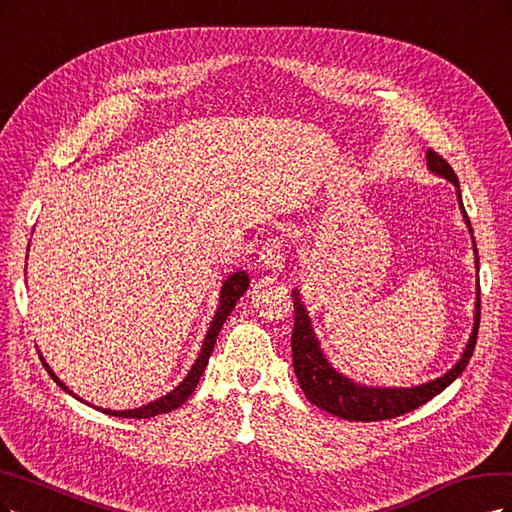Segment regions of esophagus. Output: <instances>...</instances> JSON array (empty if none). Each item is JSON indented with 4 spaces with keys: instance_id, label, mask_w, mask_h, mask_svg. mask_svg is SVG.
Listing matches in <instances>:
<instances>
[{
    "instance_id": "1",
    "label": "esophagus",
    "mask_w": 512,
    "mask_h": 512,
    "mask_svg": "<svg viewBox=\"0 0 512 512\" xmlns=\"http://www.w3.org/2000/svg\"><path fill=\"white\" fill-rule=\"evenodd\" d=\"M259 261L263 263L266 268L272 270H280L285 263V246L283 240H278L276 236L268 238L266 242L261 244V251H259Z\"/></svg>"
}]
</instances>
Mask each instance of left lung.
I'll list each match as a JSON object with an SVG mask.
<instances>
[{"mask_svg": "<svg viewBox=\"0 0 512 512\" xmlns=\"http://www.w3.org/2000/svg\"><path fill=\"white\" fill-rule=\"evenodd\" d=\"M427 166H430L432 172L444 176L447 180L457 187L459 195V183L453 168L449 166V161L440 157L434 148H427ZM461 202V195H459ZM461 212H464V219L470 227V219L466 214L464 204H461ZM472 234V227H470ZM474 240V236H472ZM476 251V244H474ZM478 293H481V287H478ZM293 334H291V351H293V370L295 376H298L300 387L308 402L315 406L323 408L325 412L346 421H361V423H370V421H385L406 415V412L415 410L423 406L425 402H430L434 395L447 389L455 378L466 370L468 361L474 353L476 338H478V323H481V298L476 302V321H474V332L470 336V342L466 346L464 355L457 361V364L440 378L432 383H425L412 389H376V387H361L349 378H344L338 374L332 366L327 364V359L323 357L319 342L312 334L310 319L304 310V304L300 302L298 293H293Z\"/></svg>", "mask_w": 512, "mask_h": 512, "instance_id": "1", "label": "left lung"}]
</instances>
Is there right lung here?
I'll use <instances>...</instances> for the list:
<instances>
[{
	"label": "right lung",
	"instance_id": "right-lung-1",
	"mask_svg": "<svg viewBox=\"0 0 512 512\" xmlns=\"http://www.w3.org/2000/svg\"><path fill=\"white\" fill-rule=\"evenodd\" d=\"M246 289H249V276H246L244 272H234L232 276H229V278L225 280L223 289H221V300H219L221 304H219L217 315H214V319H212V323H210V329H208L204 346H202V353H200V357H197V361L193 364L191 372L187 374V378H185L183 383H180L174 391H170L168 395H163V398H159V400H155V402H151V404H146V406H142V408H136V410H104L106 415L123 417V419H151V417H157V415H166V412L178 408L180 404H185V402L189 400V395L195 391L197 383H200V376H202L204 368L208 366L210 353H212V349H214V342H217V336H219V332H221V327H223L225 319L229 317V312L234 310L236 302L240 300V295H242ZM44 368L48 370V374H51V378H53V381H55L61 389L68 391V387H65V385L59 381V378L53 374L51 368H48L46 364H44ZM68 393H72V391H68Z\"/></svg>",
	"mask_w": 512,
	"mask_h": 512
}]
</instances>
